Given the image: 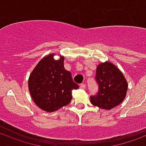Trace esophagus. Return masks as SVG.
Returning <instances> with one entry per match:
<instances>
[{
    "label": "esophagus",
    "mask_w": 146,
    "mask_h": 146,
    "mask_svg": "<svg viewBox=\"0 0 146 146\" xmlns=\"http://www.w3.org/2000/svg\"><path fill=\"white\" fill-rule=\"evenodd\" d=\"M80 86L82 89H86V85L85 84V83H81Z\"/></svg>",
    "instance_id": "1"
}]
</instances>
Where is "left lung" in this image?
<instances>
[{"label": "left lung", "instance_id": "8db88e82", "mask_svg": "<svg viewBox=\"0 0 146 146\" xmlns=\"http://www.w3.org/2000/svg\"><path fill=\"white\" fill-rule=\"evenodd\" d=\"M98 91L90 96V102L100 108L110 110L120 104L126 97L127 82L123 73L109 62L97 66L95 77Z\"/></svg>", "mask_w": 146, "mask_h": 146}]
</instances>
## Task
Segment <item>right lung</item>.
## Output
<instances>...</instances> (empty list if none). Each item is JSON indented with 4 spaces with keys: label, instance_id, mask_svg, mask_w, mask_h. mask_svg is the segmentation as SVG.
Segmentation results:
<instances>
[{
    "label": "right lung",
    "instance_id": "right-lung-1",
    "mask_svg": "<svg viewBox=\"0 0 146 146\" xmlns=\"http://www.w3.org/2000/svg\"><path fill=\"white\" fill-rule=\"evenodd\" d=\"M50 54L41 60L29 79V89L40 108L52 112L68 104L72 92L79 88L70 72L64 66V57L54 60Z\"/></svg>",
    "mask_w": 146,
    "mask_h": 146
}]
</instances>
